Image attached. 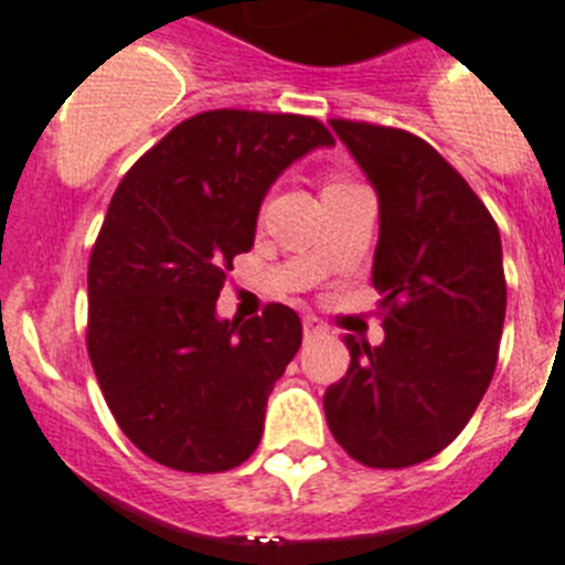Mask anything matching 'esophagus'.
I'll use <instances>...</instances> for the list:
<instances>
[{"label": "esophagus", "instance_id": "esophagus-1", "mask_svg": "<svg viewBox=\"0 0 565 565\" xmlns=\"http://www.w3.org/2000/svg\"><path fill=\"white\" fill-rule=\"evenodd\" d=\"M323 332H327V327H323V323L318 321V318H312V316L303 318V338H307V341H310V338L323 335Z\"/></svg>", "mask_w": 565, "mask_h": 565}]
</instances>
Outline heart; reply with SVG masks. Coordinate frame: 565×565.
<instances>
[{
    "mask_svg": "<svg viewBox=\"0 0 565 565\" xmlns=\"http://www.w3.org/2000/svg\"><path fill=\"white\" fill-rule=\"evenodd\" d=\"M347 175H330V181H327V188H338V184H347Z\"/></svg>",
    "mask_w": 565,
    "mask_h": 565,
    "instance_id": "obj_1",
    "label": "heart"
}]
</instances>
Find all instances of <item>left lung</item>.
<instances>
[{"label":"left lung","instance_id":"1","mask_svg":"<svg viewBox=\"0 0 565 565\" xmlns=\"http://www.w3.org/2000/svg\"><path fill=\"white\" fill-rule=\"evenodd\" d=\"M381 204L372 284L384 343L347 335V375L323 392L343 452L404 469L452 444L498 364L507 316L500 233L463 175L418 136L332 119Z\"/></svg>","mask_w":565,"mask_h":565}]
</instances>
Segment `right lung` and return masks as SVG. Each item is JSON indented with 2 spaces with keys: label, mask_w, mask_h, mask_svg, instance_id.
I'll use <instances>...</instances> for the list:
<instances>
[{
  "label": "right lung",
  "mask_w": 565,
  "mask_h": 565,
  "mask_svg": "<svg viewBox=\"0 0 565 565\" xmlns=\"http://www.w3.org/2000/svg\"><path fill=\"white\" fill-rule=\"evenodd\" d=\"M330 145L312 116L195 113L113 193L87 267V355L116 424L156 463L210 475L255 452L301 318L267 303L218 321L215 301L269 184Z\"/></svg>",
  "instance_id": "1"
}]
</instances>
